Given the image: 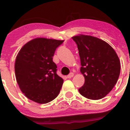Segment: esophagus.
<instances>
[{"label": "esophagus", "instance_id": "esophagus-1", "mask_svg": "<svg viewBox=\"0 0 130 130\" xmlns=\"http://www.w3.org/2000/svg\"><path fill=\"white\" fill-rule=\"evenodd\" d=\"M73 75H74V74H73V73H70V74L68 75H67V78H72V77H73Z\"/></svg>", "mask_w": 130, "mask_h": 130}]
</instances>
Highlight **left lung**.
I'll return each mask as SVG.
<instances>
[{
	"instance_id": "1",
	"label": "left lung",
	"mask_w": 130,
	"mask_h": 130,
	"mask_svg": "<svg viewBox=\"0 0 130 130\" xmlns=\"http://www.w3.org/2000/svg\"><path fill=\"white\" fill-rule=\"evenodd\" d=\"M72 39L77 44L80 72L85 83L78 89L85 98L98 100L113 89L118 80L121 65L117 53L107 42L89 35H77Z\"/></svg>"
}]
</instances>
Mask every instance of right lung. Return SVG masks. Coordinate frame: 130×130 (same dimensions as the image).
Masks as SVG:
<instances>
[{"mask_svg":"<svg viewBox=\"0 0 130 130\" xmlns=\"http://www.w3.org/2000/svg\"><path fill=\"white\" fill-rule=\"evenodd\" d=\"M63 41L36 38L26 43L17 55L14 65L17 83L30 100L46 104L58 95L63 80L57 75L53 57Z\"/></svg>","mask_w":130,"mask_h":130,"instance_id":"add662e5","label":"right lung"}]
</instances>
